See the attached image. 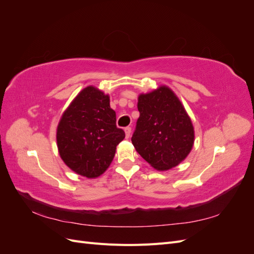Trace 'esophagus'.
Instances as JSON below:
<instances>
[{
    "mask_svg": "<svg viewBox=\"0 0 254 254\" xmlns=\"http://www.w3.org/2000/svg\"><path fill=\"white\" fill-rule=\"evenodd\" d=\"M125 134H126V137L128 139V137L130 136V134H131V128L126 127L125 128Z\"/></svg>",
    "mask_w": 254,
    "mask_h": 254,
    "instance_id": "1",
    "label": "esophagus"
}]
</instances>
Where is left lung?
<instances>
[{
    "label": "left lung",
    "mask_w": 254,
    "mask_h": 254,
    "mask_svg": "<svg viewBox=\"0 0 254 254\" xmlns=\"http://www.w3.org/2000/svg\"><path fill=\"white\" fill-rule=\"evenodd\" d=\"M137 119L131 142L157 171H167L188 157L194 144V127L174 92L165 86L137 98Z\"/></svg>",
    "instance_id": "left-lung-1"
}]
</instances>
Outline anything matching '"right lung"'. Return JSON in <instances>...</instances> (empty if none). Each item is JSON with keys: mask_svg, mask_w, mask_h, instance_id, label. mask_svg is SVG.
<instances>
[{"mask_svg": "<svg viewBox=\"0 0 254 254\" xmlns=\"http://www.w3.org/2000/svg\"><path fill=\"white\" fill-rule=\"evenodd\" d=\"M124 137V130L117 127L109 95L92 86L74 98L57 127L61 159L72 171L87 178H96L109 167Z\"/></svg>", "mask_w": 254, "mask_h": 254, "instance_id": "add662e5", "label": "right lung"}]
</instances>
